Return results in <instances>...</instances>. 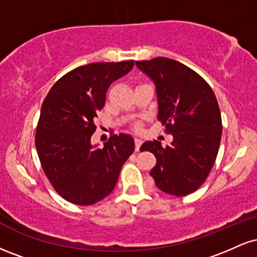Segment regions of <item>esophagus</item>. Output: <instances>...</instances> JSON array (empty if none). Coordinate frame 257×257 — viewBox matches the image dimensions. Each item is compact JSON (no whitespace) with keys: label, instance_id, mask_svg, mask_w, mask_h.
Here are the masks:
<instances>
[{"label":"esophagus","instance_id":"esophagus-1","mask_svg":"<svg viewBox=\"0 0 257 257\" xmlns=\"http://www.w3.org/2000/svg\"><path fill=\"white\" fill-rule=\"evenodd\" d=\"M141 144H143V140H141V139H139V138H135V150H137V151L140 150Z\"/></svg>","mask_w":257,"mask_h":257}]
</instances>
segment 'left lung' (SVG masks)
Instances as JSON below:
<instances>
[{
	"mask_svg": "<svg viewBox=\"0 0 257 257\" xmlns=\"http://www.w3.org/2000/svg\"><path fill=\"white\" fill-rule=\"evenodd\" d=\"M153 82L157 95V118L173 135L163 147L146 141L141 151L155 155L150 172L162 192L182 197L205 181L219 152L222 123L213 89L197 72L169 58L135 61Z\"/></svg>",
	"mask_w": 257,
	"mask_h": 257,
	"instance_id": "left-lung-1",
	"label": "left lung"
}]
</instances>
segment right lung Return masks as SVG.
Returning a JSON list of instances; mask_svg holds the SVG:
<instances>
[{
	"mask_svg": "<svg viewBox=\"0 0 257 257\" xmlns=\"http://www.w3.org/2000/svg\"><path fill=\"white\" fill-rule=\"evenodd\" d=\"M133 66V60L79 66L44 99L35 144L44 174L67 202L91 205L107 197L134 151V139L124 133L111 137L102 149L90 141L108 87Z\"/></svg>",
	"mask_w": 257,
	"mask_h": 257,
	"instance_id": "obj_1",
	"label": "right lung"
}]
</instances>
